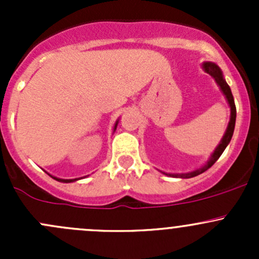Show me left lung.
Instances as JSON below:
<instances>
[{
	"label": "left lung",
	"instance_id": "obj_1",
	"mask_svg": "<svg viewBox=\"0 0 259 259\" xmlns=\"http://www.w3.org/2000/svg\"><path fill=\"white\" fill-rule=\"evenodd\" d=\"M202 69L204 70L207 74H209L211 77H213L214 81L217 82V85L219 86L221 91L223 93L224 98H226L227 103H228L229 108H231V117H229L228 126H227L223 138H222V140L219 142V144L217 145V148L214 149L213 153L210 154V156H209V159L207 160V163L203 164V165L199 166V168L194 169V170L188 171V173H164V171H161L163 174H165V176H168V177H171V178L187 179V178H193V177H197V176H199V174L204 173L205 170H208V169H209L210 166L213 165L217 160H218L219 156L222 155V153L224 151V149L228 146L229 143H231L232 137H233L234 126H236L237 110H236V104H234V99H233V95H232L231 88H229V85L227 83L226 79H224L223 72H222L221 67H219L217 64H214V62H210V61H205L202 64Z\"/></svg>",
	"mask_w": 259,
	"mask_h": 259
}]
</instances>
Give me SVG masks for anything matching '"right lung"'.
<instances>
[{
    "label": "right lung",
    "mask_w": 259,
    "mask_h": 259,
    "mask_svg": "<svg viewBox=\"0 0 259 259\" xmlns=\"http://www.w3.org/2000/svg\"><path fill=\"white\" fill-rule=\"evenodd\" d=\"M117 124H119V119H117L116 121H115L114 132H115V130H116ZM49 176H51V174H49ZM51 177H52V178H54L55 180H57V182H61V183H72V182H76V180H80V179H82V178H86V177H82V178H75V179H61V178H56V177H54V176H51Z\"/></svg>",
    "instance_id": "right-lung-1"
}]
</instances>
